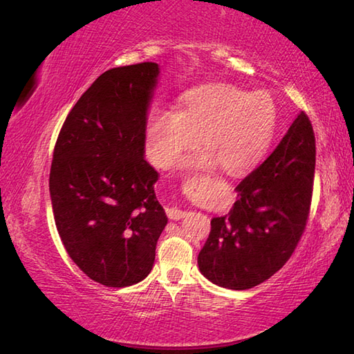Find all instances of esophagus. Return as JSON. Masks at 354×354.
<instances>
[{
	"label": "esophagus",
	"mask_w": 354,
	"mask_h": 354,
	"mask_svg": "<svg viewBox=\"0 0 354 354\" xmlns=\"http://www.w3.org/2000/svg\"><path fill=\"white\" fill-rule=\"evenodd\" d=\"M167 215L169 219H172V221H178V219H182L187 215V212L180 210L177 207H171V209H167Z\"/></svg>",
	"instance_id": "esophagus-1"
}]
</instances>
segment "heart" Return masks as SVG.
Here are the masks:
<instances>
[{
    "label": "heart",
    "instance_id": "1",
    "mask_svg": "<svg viewBox=\"0 0 354 354\" xmlns=\"http://www.w3.org/2000/svg\"><path fill=\"white\" fill-rule=\"evenodd\" d=\"M277 127V106L270 92L232 83H210L187 91L178 112L157 111L147 122L153 162L169 168L200 136L201 150L182 163L187 171L241 174L261 162Z\"/></svg>",
    "mask_w": 354,
    "mask_h": 354
}]
</instances>
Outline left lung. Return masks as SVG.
<instances>
[{
	"label": "left lung",
	"mask_w": 354,
	"mask_h": 354,
	"mask_svg": "<svg viewBox=\"0 0 354 354\" xmlns=\"http://www.w3.org/2000/svg\"><path fill=\"white\" fill-rule=\"evenodd\" d=\"M315 135L303 111L266 159L236 186L229 215L210 221L198 268L218 286L250 289L274 276L292 256L308 223Z\"/></svg>",
	"instance_id": "8db88e82"
}]
</instances>
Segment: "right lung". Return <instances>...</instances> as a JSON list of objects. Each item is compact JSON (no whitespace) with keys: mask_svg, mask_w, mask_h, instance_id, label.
<instances>
[{"mask_svg":"<svg viewBox=\"0 0 354 354\" xmlns=\"http://www.w3.org/2000/svg\"><path fill=\"white\" fill-rule=\"evenodd\" d=\"M153 62L101 74L71 109L53 153L50 194L60 239L86 276L109 288L150 274L168 218L144 159Z\"/></svg>","mask_w":354,"mask_h":354,"instance_id":"obj_1","label":"right lung"}]
</instances>
